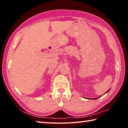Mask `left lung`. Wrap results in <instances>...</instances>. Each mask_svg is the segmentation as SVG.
I'll list each match as a JSON object with an SVG mask.
<instances>
[{"instance_id": "left-lung-1", "label": "left lung", "mask_w": 128, "mask_h": 128, "mask_svg": "<svg viewBox=\"0 0 128 128\" xmlns=\"http://www.w3.org/2000/svg\"><path fill=\"white\" fill-rule=\"evenodd\" d=\"M110 90H108L107 92H106L105 94H106V93H107V92H108V91H110ZM98 98H99V97H98ZM93 98V99H94V100H96V99H97V98Z\"/></svg>"}]
</instances>
